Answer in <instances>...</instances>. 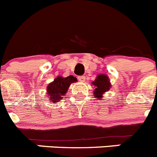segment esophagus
I'll list each match as a JSON object with an SVG mask.
<instances>
[{
    "label": "esophagus",
    "mask_w": 157,
    "mask_h": 157,
    "mask_svg": "<svg viewBox=\"0 0 157 157\" xmlns=\"http://www.w3.org/2000/svg\"><path fill=\"white\" fill-rule=\"evenodd\" d=\"M78 80L79 82H84L86 81V77L85 76H78Z\"/></svg>",
    "instance_id": "obj_1"
}]
</instances>
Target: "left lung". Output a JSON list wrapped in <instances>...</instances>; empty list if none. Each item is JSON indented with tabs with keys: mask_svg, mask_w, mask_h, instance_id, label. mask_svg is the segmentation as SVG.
<instances>
[{
	"mask_svg": "<svg viewBox=\"0 0 157 157\" xmlns=\"http://www.w3.org/2000/svg\"><path fill=\"white\" fill-rule=\"evenodd\" d=\"M92 84L96 87L94 93V98L101 100L103 98V94L109 90L111 88V83L109 77L106 75H99L97 76V78L92 82Z\"/></svg>",
	"mask_w": 157,
	"mask_h": 157,
	"instance_id": "left-lung-1",
	"label": "left lung"
}]
</instances>
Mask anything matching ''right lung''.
<instances>
[{"instance_id": "obj_1", "label": "right lung", "mask_w": 157, "mask_h": 157, "mask_svg": "<svg viewBox=\"0 0 157 157\" xmlns=\"http://www.w3.org/2000/svg\"><path fill=\"white\" fill-rule=\"evenodd\" d=\"M77 78L73 75H69L66 78L62 76L56 77L53 82H50L47 86V94L50 101L56 103L62 100L71 83L75 82Z\"/></svg>"}]
</instances>
